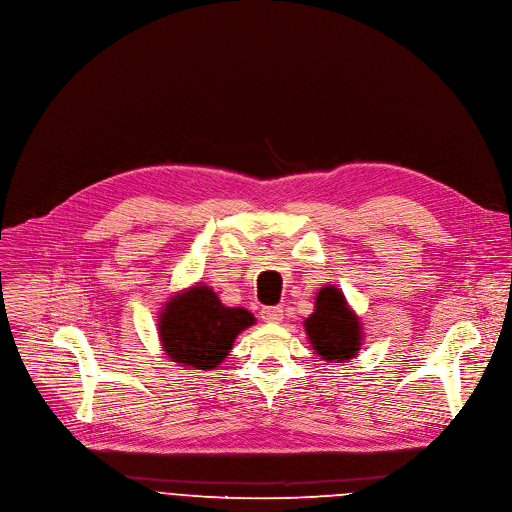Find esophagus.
<instances>
[{"instance_id": "esophagus-1", "label": "esophagus", "mask_w": 512, "mask_h": 512, "mask_svg": "<svg viewBox=\"0 0 512 512\" xmlns=\"http://www.w3.org/2000/svg\"><path fill=\"white\" fill-rule=\"evenodd\" d=\"M261 318L269 324H275V322H282L284 318V308L282 306H265L261 310Z\"/></svg>"}]
</instances>
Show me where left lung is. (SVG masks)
<instances>
[{"label": "left lung", "instance_id": "1", "mask_svg": "<svg viewBox=\"0 0 512 512\" xmlns=\"http://www.w3.org/2000/svg\"><path fill=\"white\" fill-rule=\"evenodd\" d=\"M312 349L324 361H347L361 347V324L339 288L327 286L316 296V308L304 322Z\"/></svg>", "mask_w": 512, "mask_h": 512}]
</instances>
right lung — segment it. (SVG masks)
Returning <instances> with one entry per match:
<instances>
[{
  "instance_id": "right-lung-1",
  "label": "right lung",
  "mask_w": 512,
  "mask_h": 512,
  "mask_svg": "<svg viewBox=\"0 0 512 512\" xmlns=\"http://www.w3.org/2000/svg\"><path fill=\"white\" fill-rule=\"evenodd\" d=\"M253 322L249 310L226 308L208 286H196L165 306L159 318V337L173 361L214 369L230 353L237 335Z\"/></svg>"
}]
</instances>
